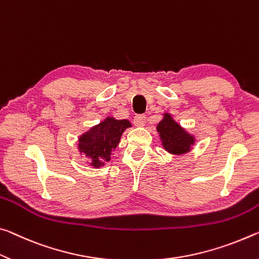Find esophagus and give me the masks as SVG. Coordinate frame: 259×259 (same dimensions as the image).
Segmentation results:
<instances>
[{"mask_svg":"<svg viewBox=\"0 0 259 259\" xmlns=\"http://www.w3.org/2000/svg\"><path fill=\"white\" fill-rule=\"evenodd\" d=\"M133 122H134V125L138 126V127L145 126V124H146V116H145V114H137V116L134 117Z\"/></svg>","mask_w":259,"mask_h":259,"instance_id":"1","label":"esophagus"}]
</instances>
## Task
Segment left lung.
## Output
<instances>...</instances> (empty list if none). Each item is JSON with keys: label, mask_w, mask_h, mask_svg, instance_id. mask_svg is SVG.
I'll return each mask as SVG.
<instances>
[{"label": "left lung", "mask_w": 259, "mask_h": 259, "mask_svg": "<svg viewBox=\"0 0 259 259\" xmlns=\"http://www.w3.org/2000/svg\"><path fill=\"white\" fill-rule=\"evenodd\" d=\"M157 131L160 135L163 146L171 154H184L189 150L194 139L184 131V128L172 119L169 114H165L164 119L159 122Z\"/></svg>", "instance_id": "obj_1"}]
</instances>
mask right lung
I'll list each match as a JSON object with an SVG mask.
<instances>
[{"label": "right lung", "instance_id": "add662e5", "mask_svg": "<svg viewBox=\"0 0 259 259\" xmlns=\"http://www.w3.org/2000/svg\"><path fill=\"white\" fill-rule=\"evenodd\" d=\"M130 126L128 120L108 118L80 138V152H83L91 158L93 166H101L111 158L110 155L119 143L122 132Z\"/></svg>", "mask_w": 259, "mask_h": 259}]
</instances>
